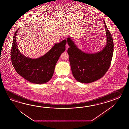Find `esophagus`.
<instances>
[{
	"label": "esophagus",
	"instance_id": "1",
	"mask_svg": "<svg viewBox=\"0 0 129 129\" xmlns=\"http://www.w3.org/2000/svg\"><path fill=\"white\" fill-rule=\"evenodd\" d=\"M66 50L68 49V48H69L68 45L67 44H66Z\"/></svg>",
	"mask_w": 129,
	"mask_h": 129
}]
</instances>
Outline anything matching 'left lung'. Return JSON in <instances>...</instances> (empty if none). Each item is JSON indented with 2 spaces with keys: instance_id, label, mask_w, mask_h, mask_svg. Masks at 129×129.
Segmentation results:
<instances>
[{
  "instance_id": "1",
  "label": "left lung",
  "mask_w": 129,
  "mask_h": 129,
  "mask_svg": "<svg viewBox=\"0 0 129 129\" xmlns=\"http://www.w3.org/2000/svg\"><path fill=\"white\" fill-rule=\"evenodd\" d=\"M104 22L107 43L101 51L88 53L79 49L71 37L67 39L70 47L67 52L74 78L78 82L88 83L93 82L104 76L109 68L113 53L112 36Z\"/></svg>"
}]
</instances>
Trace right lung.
I'll list each match as a JSON object with an SVG mask.
<instances>
[{"label": "right lung", "mask_w": 129, "mask_h": 129, "mask_svg": "<svg viewBox=\"0 0 129 129\" xmlns=\"http://www.w3.org/2000/svg\"><path fill=\"white\" fill-rule=\"evenodd\" d=\"M14 34L11 56L12 65L17 73L29 82L43 84L52 77L55 66L62 53L66 50V41L64 40L54 46L41 57L32 59L20 52L17 46L16 36Z\"/></svg>", "instance_id": "right-lung-1"}]
</instances>
